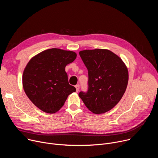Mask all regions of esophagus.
<instances>
[{"mask_svg": "<svg viewBox=\"0 0 158 158\" xmlns=\"http://www.w3.org/2000/svg\"><path fill=\"white\" fill-rule=\"evenodd\" d=\"M75 87H76V92H77V93H78V92H79V89H80V86H79V84H77Z\"/></svg>", "mask_w": 158, "mask_h": 158, "instance_id": "esophagus-1", "label": "esophagus"}]
</instances>
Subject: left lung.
Masks as SVG:
<instances>
[{
	"instance_id": "8db88e82",
	"label": "left lung",
	"mask_w": 158,
	"mask_h": 158,
	"mask_svg": "<svg viewBox=\"0 0 158 158\" xmlns=\"http://www.w3.org/2000/svg\"><path fill=\"white\" fill-rule=\"evenodd\" d=\"M88 71V90L79 96L94 114L113 108L123 96L128 83V71L122 59L109 50L96 49L79 52Z\"/></svg>"
}]
</instances>
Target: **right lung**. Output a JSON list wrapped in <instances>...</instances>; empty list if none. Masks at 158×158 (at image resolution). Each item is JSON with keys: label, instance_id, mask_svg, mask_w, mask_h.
Wrapping results in <instances>:
<instances>
[{"label": "right lung", "instance_id": "right-lung-1", "mask_svg": "<svg viewBox=\"0 0 158 158\" xmlns=\"http://www.w3.org/2000/svg\"><path fill=\"white\" fill-rule=\"evenodd\" d=\"M76 52L52 48L33 57L22 76L24 91L32 102L49 114L57 112L67 97L76 91L70 85L65 66L76 58Z\"/></svg>", "mask_w": 158, "mask_h": 158}]
</instances>
